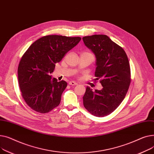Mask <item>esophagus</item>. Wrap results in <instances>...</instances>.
I'll use <instances>...</instances> for the list:
<instances>
[{
  "instance_id": "esophagus-1",
  "label": "esophagus",
  "mask_w": 154,
  "mask_h": 154,
  "mask_svg": "<svg viewBox=\"0 0 154 154\" xmlns=\"http://www.w3.org/2000/svg\"><path fill=\"white\" fill-rule=\"evenodd\" d=\"M69 85L72 86H75V85H77L78 83L75 82V81H70V82H69Z\"/></svg>"
}]
</instances>
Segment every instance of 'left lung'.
<instances>
[{"mask_svg":"<svg viewBox=\"0 0 154 154\" xmlns=\"http://www.w3.org/2000/svg\"><path fill=\"white\" fill-rule=\"evenodd\" d=\"M96 58L95 81L101 90L93 92L87 87L83 96L85 107L94 116L102 117L114 111L122 102L131 83V68L124 49L107 35H93L83 38Z\"/></svg>","mask_w":154,"mask_h":154,"instance_id":"8db88e82","label":"left lung"}]
</instances>
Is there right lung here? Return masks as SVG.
Returning a JSON list of instances; mask_svg holds the SVG:
<instances>
[{"label": "right lung", "mask_w": 154, "mask_h": 154, "mask_svg": "<svg viewBox=\"0 0 154 154\" xmlns=\"http://www.w3.org/2000/svg\"><path fill=\"white\" fill-rule=\"evenodd\" d=\"M81 40L79 37L45 36L33 43L22 57L18 80L23 99L33 111L47 113L60 104L67 83L51 79L50 74L56 63Z\"/></svg>", "instance_id": "add662e5"}]
</instances>
